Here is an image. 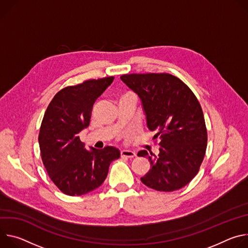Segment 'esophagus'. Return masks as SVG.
<instances>
[{"instance_id":"34e87169","label":"esophagus","mask_w":248,"mask_h":248,"mask_svg":"<svg viewBox=\"0 0 248 248\" xmlns=\"http://www.w3.org/2000/svg\"><path fill=\"white\" fill-rule=\"evenodd\" d=\"M135 155H136V154L133 151H128V150L121 151V157H129V158H131V157H134Z\"/></svg>"}]
</instances>
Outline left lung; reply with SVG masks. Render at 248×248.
Here are the masks:
<instances>
[{
	"instance_id": "obj_1",
	"label": "left lung",
	"mask_w": 248,
	"mask_h": 248,
	"mask_svg": "<svg viewBox=\"0 0 248 248\" xmlns=\"http://www.w3.org/2000/svg\"><path fill=\"white\" fill-rule=\"evenodd\" d=\"M121 79L142 100L148 128L159 137V154L143 150L150 170L141 181L156 191L171 192L188 184L198 173L207 148V128L202 107L184 82L168 73L126 74Z\"/></svg>"
}]
</instances>
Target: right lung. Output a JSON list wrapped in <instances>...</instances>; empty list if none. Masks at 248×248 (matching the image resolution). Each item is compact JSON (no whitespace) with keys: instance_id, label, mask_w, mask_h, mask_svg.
Returning <instances> with one entry per match:
<instances>
[{"instance_id":"1","label":"right lung","mask_w":248,"mask_h":248,"mask_svg":"<svg viewBox=\"0 0 248 248\" xmlns=\"http://www.w3.org/2000/svg\"><path fill=\"white\" fill-rule=\"evenodd\" d=\"M113 79L105 77L66 87L44 113L38 136L41 158L51 180L66 195L80 196L99 187L110 163L120 157L113 147L86 150L78 136L90 125L95 100Z\"/></svg>"}]
</instances>
